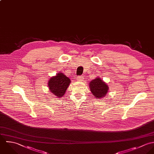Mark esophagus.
Listing matches in <instances>:
<instances>
[{
  "instance_id": "obj_1",
  "label": "esophagus",
  "mask_w": 154,
  "mask_h": 154,
  "mask_svg": "<svg viewBox=\"0 0 154 154\" xmlns=\"http://www.w3.org/2000/svg\"><path fill=\"white\" fill-rule=\"evenodd\" d=\"M83 79H84V78H83V77L82 76V75L78 76V77H77V81H79V82H83Z\"/></svg>"
}]
</instances>
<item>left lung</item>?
<instances>
[{"label": "left lung", "instance_id": "8db88e82", "mask_svg": "<svg viewBox=\"0 0 154 154\" xmlns=\"http://www.w3.org/2000/svg\"><path fill=\"white\" fill-rule=\"evenodd\" d=\"M89 88L93 95L96 99L105 97L109 89L108 86L99 77H97L89 83Z\"/></svg>", "mask_w": 154, "mask_h": 154}]
</instances>
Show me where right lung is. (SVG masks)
Returning <instances> with one entry per match:
<instances>
[{
  "instance_id": "add662e5",
  "label": "right lung",
  "mask_w": 154,
  "mask_h": 154,
  "mask_svg": "<svg viewBox=\"0 0 154 154\" xmlns=\"http://www.w3.org/2000/svg\"><path fill=\"white\" fill-rule=\"evenodd\" d=\"M70 79L63 73H57L55 76L51 77L48 82L50 92L58 97H62L68 89Z\"/></svg>"
}]
</instances>
